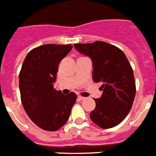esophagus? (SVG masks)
<instances>
[{
	"instance_id": "34e87169",
	"label": "esophagus",
	"mask_w": 156,
	"mask_h": 156,
	"mask_svg": "<svg viewBox=\"0 0 156 156\" xmlns=\"http://www.w3.org/2000/svg\"><path fill=\"white\" fill-rule=\"evenodd\" d=\"M78 99H79V100H83V99H84V98L82 96H80V95H79V96H78Z\"/></svg>"
}]
</instances>
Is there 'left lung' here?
Masks as SVG:
<instances>
[{
	"mask_svg": "<svg viewBox=\"0 0 156 156\" xmlns=\"http://www.w3.org/2000/svg\"><path fill=\"white\" fill-rule=\"evenodd\" d=\"M74 46L91 58L93 80L102 83L103 93L101 98H94L95 108L90 118L102 129L118 126L131 110L136 94L133 70L126 54L117 46L102 41L76 43Z\"/></svg>",
	"mask_w": 156,
	"mask_h": 156,
	"instance_id": "1",
	"label": "left lung"
}]
</instances>
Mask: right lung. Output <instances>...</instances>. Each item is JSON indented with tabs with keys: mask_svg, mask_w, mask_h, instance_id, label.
<instances>
[{
	"mask_svg": "<svg viewBox=\"0 0 156 156\" xmlns=\"http://www.w3.org/2000/svg\"><path fill=\"white\" fill-rule=\"evenodd\" d=\"M73 49L71 44H46L26 56L19 74L23 106L30 120L46 131H57L67 122L76 94H63L54 87L60 62Z\"/></svg>",
	"mask_w": 156,
	"mask_h": 156,
	"instance_id": "1",
	"label": "right lung"
}]
</instances>
